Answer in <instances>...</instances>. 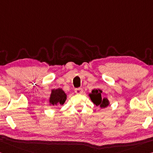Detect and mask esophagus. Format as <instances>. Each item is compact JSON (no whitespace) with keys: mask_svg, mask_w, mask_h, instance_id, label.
Returning a JSON list of instances; mask_svg holds the SVG:
<instances>
[{"mask_svg":"<svg viewBox=\"0 0 153 153\" xmlns=\"http://www.w3.org/2000/svg\"><path fill=\"white\" fill-rule=\"evenodd\" d=\"M75 93L78 94H80L83 93V89L81 88H76V89H75Z\"/></svg>","mask_w":153,"mask_h":153,"instance_id":"obj_1","label":"esophagus"}]
</instances>
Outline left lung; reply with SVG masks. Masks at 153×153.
I'll use <instances>...</instances> for the list:
<instances>
[{"label":"left lung","instance_id":"obj_1","mask_svg":"<svg viewBox=\"0 0 153 153\" xmlns=\"http://www.w3.org/2000/svg\"><path fill=\"white\" fill-rule=\"evenodd\" d=\"M102 91L99 89H94L92 91V93L90 94V97L92 101L97 106H100L101 108H105L109 105V101L107 98L101 97Z\"/></svg>","mask_w":153,"mask_h":153}]
</instances>
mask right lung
Wrapping results in <instances>:
<instances>
[{"mask_svg": "<svg viewBox=\"0 0 153 153\" xmlns=\"http://www.w3.org/2000/svg\"><path fill=\"white\" fill-rule=\"evenodd\" d=\"M67 99V94L61 88L53 89L50 98V103L51 105H62Z\"/></svg>", "mask_w": 153, "mask_h": 153, "instance_id": "right-lung-1", "label": "right lung"}]
</instances>
